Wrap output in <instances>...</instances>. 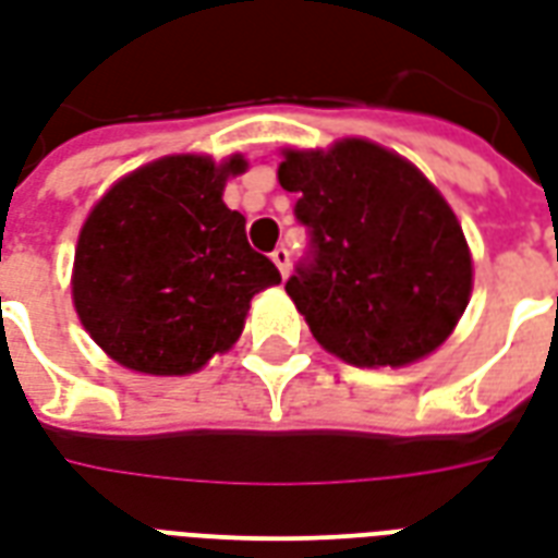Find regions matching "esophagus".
<instances>
[{
	"instance_id": "34e87169",
	"label": "esophagus",
	"mask_w": 558,
	"mask_h": 558,
	"mask_svg": "<svg viewBox=\"0 0 558 558\" xmlns=\"http://www.w3.org/2000/svg\"><path fill=\"white\" fill-rule=\"evenodd\" d=\"M271 263L278 266V271H280V275H283V278L290 275V251H287V247H283V245L271 251Z\"/></svg>"
}]
</instances>
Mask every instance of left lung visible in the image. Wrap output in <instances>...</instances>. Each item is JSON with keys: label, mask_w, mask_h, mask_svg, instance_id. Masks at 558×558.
<instances>
[{"label": "left lung", "mask_w": 558, "mask_h": 558, "mask_svg": "<svg viewBox=\"0 0 558 558\" xmlns=\"http://www.w3.org/2000/svg\"><path fill=\"white\" fill-rule=\"evenodd\" d=\"M278 180L311 233L287 292L319 345L354 366L435 352L473 290L468 239L435 185L363 138L287 150Z\"/></svg>", "instance_id": "8db88e82"}]
</instances>
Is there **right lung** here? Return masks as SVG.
Listing matches in <instances>:
<instances>
[{"label":"right lung","instance_id":"obj_1","mask_svg":"<svg viewBox=\"0 0 558 558\" xmlns=\"http://www.w3.org/2000/svg\"><path fill=\"white\" fill-rule=\"evenodd\" d=\"M230 156H165L111 185L82 227L73 304L111 361L147 375L197 373L245 328L251 299L280 283L221 201Z\"/></svg>","mask_w":558,"mask_h":558}]
</instances>
